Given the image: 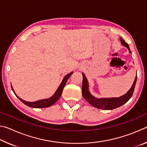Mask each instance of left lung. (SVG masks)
I'll use <instances>...</instances> for the list:
<instances>
[{
  "instance_id": "1",
  "label": "left lung",
  "mask_w": 147,
  "mask_h": 147,
  "mask_svg": "<svg viewBox=\"0 0 147 147\" xmlns=\"http://www.w3.org/2000/svg\"><path fill=\"white\" fill-rule=\"evenodd\" d=\"M120 40L121 42V44L123 46L126 47L129 50V52L131 53V51L129 48V46L128 43H126L125 41L124 40L123 38H120ZM83 76V82H82V95L84 98L88 102L94 106V108L105 109V110H109V109H113L117 108H119L121 106L123 105L124 104L129 100L131 96H132L134 88H135L136 80H137V76H136V78L134 80V82L133 83V85L131 86V88L130 89L127 93L124 94V95L120 96L118 98H97L94 97L92 94L89 93V89H88V82L87 80L85 74L82 73Z\"/></svg>"
}]
</instances>
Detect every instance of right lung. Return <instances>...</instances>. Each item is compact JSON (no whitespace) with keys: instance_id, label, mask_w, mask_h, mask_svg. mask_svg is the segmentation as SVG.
Masks as SVG:
<instances>
[{"instance_id":"1","label":"right lung","mask_w":147,"mask_h":147,"mask_svg":"<svg viewBox=\"0 0 147 147\" xmlns=\"http://www.w3.org/2000/svg\"><path fill=\"white\" fill-rule=\"evenodd\" d=\"M72 74H73V72H71V73H70L69 74H67V75L64 77L63 81L61 82V83L60 85H59V88L57 89V90L55 92V93L53 94V96H52L51 97H50L49 98L42 99V100H39L38 101H36V102H27V101L23 100V99L21 98H19V96L17 95L16 93H15V91L13 90V88H12V86H11V89H12V90H13L15 94L17 96V97L18 98L19 100L25 104V105L30 107V108H47V107H49L52 105H53L54 103L56 102L57 100H58L59 98V97H60V96L62 94V91H63V89L65 87V85L67 81L68 80L69 78L71 76Z\"/></svg>"}]
</instances>
